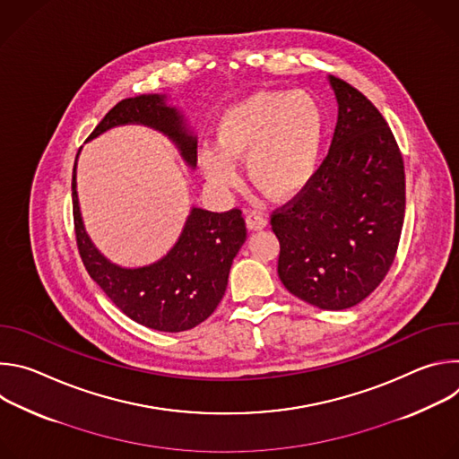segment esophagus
<instances>
[{
    "label": "esophagus",
    "instance_id": "1",
    "mask_svg": "<svg viewBox=\"0 0 459 459\" xmlns=\"http://www.w3.org/2000/svg\"><path fill=\"white\" fill-rule=\"evenodd\" d=\"M245 221H247V227L250 230H261L264 227H267V216L261 214V212H255V211L248 212Z\"/></svg>",
    "mask_w": 459,
    "mask_h": 459
}]
</instances>
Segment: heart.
Returning a JSON list of instances; mask_svg holds the SVG:
<instances>
[{
  "instance_id": "heart-1",
  "label": "heart",
  "mask_w": 459,
  "mask_h": 459,
  "mask_svg": "<svg viewBox=\"0 0 459 459\" xmlns=\"http://www.w3.org/2000/svg\"><path fill=\"white\" fill-rule=\"evenodd\" d=\"M323 112L301 91H261L230 105L218 119L216 147L200 151L207 179L218 186L236 181V160H245L250 181L274 200L290 198L314 176Z\"/></svg>"
}]
</instances>
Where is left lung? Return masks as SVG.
I'll return each instance as SVG.
<instances>
[{
  "label": "left lung",
  "instance_id": "left-lung-1",
  "mask_svg": "<svg viewBox=\"0 0 459 459\" xmlns=\"http://www.w3.org/2000/svg\"><path fill=\"white\" fill-rule=\"evenodd\" d=\"M338 123L310 181L271 214L280 239L278 276L299 299L343 310L386 276L405 218V167L381 112L331 76Z\"/></svg>",
  "mask_w": 459,
  "mask_h": 459
}]
</instances>
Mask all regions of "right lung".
I'll list each match as a JSON object with an SVG mask.
<instances>
[{
  "label": "right lung",
  "instance_id": "right-lung-1",
  "mask_svg": "<svg viewBox=\"0 0 459 459\" xmlns=\"http://www.w3.org/2000/svg\"><path fill=\"white\" fill-rule=\"evenodd\" d=\"M126 123H142L161 130L178 145L183 160L190 167L195 165L198 143L186 133L179 112L165 105L163 96L121 100L105 114L89 140ZM73 214L78 250L91 278L123 314L161 333L194 329L216 310L227 289L232 261L247 239L245 220L238 207L227 212L192 209L178 243L163 259L142 269H121L98 252L83 229L76 192V163Z\"/></svg>",
  "mask_w": 459,
  "mask_h": 459
}]
</instances>
